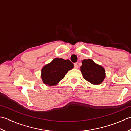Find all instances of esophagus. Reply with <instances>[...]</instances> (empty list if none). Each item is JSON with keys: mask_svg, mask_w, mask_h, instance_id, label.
<instances>
[{"mask_svg": "<svg viewBox=\"0 0 131 131\" xmlns=\"http://www.w3.org/2000/svg\"><path fill=\"white\" fill-rule=\"evenodd\" d=\"M74 68L77 69V68H78V65H77V63H74Z\"/></svg>", "mask_w": 131, "mask_h": 131, "instance_id": "esophagus-1", "label": "esophagus"}]
</instances>
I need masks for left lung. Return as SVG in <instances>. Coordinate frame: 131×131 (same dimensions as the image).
Listing matches in <instances>:
<instances>
[{"label":"left lung","mask_w":131,"mask_h":131,"mask_svg":"<svg viewBox=\"0 0 131 131\" xmlns=\"http://www.w3.org/2000/svg\"><path fill=\"white\" fill-rule=\"evenodd\" d=\"M80 67L84 78L90 83L98 85L105 77V70L102 66L95 64L91 59H85Z\"/></svg>","instance_id":"left-lung-1"}]
</instances>
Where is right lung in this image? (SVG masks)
Instances as JSON below:
<instances>
[{
	"label": "right lung",
	"mask_w": 131,
	"mask_h": 131,
	"mask_svg": "<svg viewBox=\"0 0 131 131\" xmlns=\"http://www.w3.org/2000/svg\"><path fill=\"white\" fill-rule=\"evenodd\" d=\"M73 68V64L69 60L58 58L54 59L42 69L41 77L43 83L49 86L55 85Z\"/></svg>",
	"instance_id": "add662e5"
}]
</instances>
